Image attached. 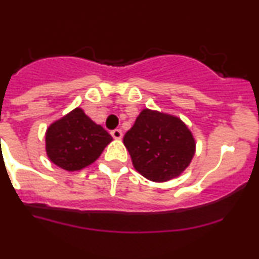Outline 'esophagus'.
Instances as JSON below:
<instances>
[{"mask_svg":"<svg viewBox=\"0 0 259 259\" xmlns=\"http://www.w3.org/2000/svg\"><path fill=\"white\" fill-rule=\"evenodd\" d=\"M111 135L114 139H121L122 138V132L120 129H115L111 132Z\"/></svg>","mask_w":259,"mask_h":259,"instance_id":"34e87169","label":"esophagus"}]
</instances>
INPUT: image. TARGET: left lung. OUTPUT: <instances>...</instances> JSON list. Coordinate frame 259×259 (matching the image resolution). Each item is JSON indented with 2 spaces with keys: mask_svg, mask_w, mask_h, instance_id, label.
Returning a JSON list of instances; mask_svg holds the SVG:
<instances>
[{
  "mask_svg": "<svg viewBox=\"0 0 259 259\" xmlns=\"http://www.w3.org/2000/svg\"><path fill=\"white\" fill-rule=\"evenodd\" d=\"M135 169L153 182L178 177L192 160L196 143L187 125L173 115L144 109L125 134Z\"/></svg>",
  "mask_w": 259,
  "mask_h": 259,
  "instance_id": "left-lung-1",
  "label": "left lung"
}]
</instances>
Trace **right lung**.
<instances>
[{"label":"right lung","instance_id":"right-lung-1","mask_svg":"<svg viewBox=\"0 0 259 259\" xmlns=\"http://www.w3.org/2000/svg\"><path fill=\"white\" fill-rule=\"evenodd\" d=\"M112 137L77 107L50 124L45 133L49 159L62 169L74 172L92 164Z\"/></svg>","mask_w":259,"mask_h":259}]
</instances>
